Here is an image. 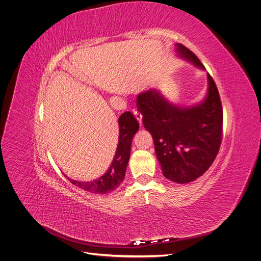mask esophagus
I'll return each mask as SVG.
<instances>
[{
    "label": "esophagus",
    "instance_id": "obj_1",
    "mask_svg": "<svg viewBox=\"0 0 261 261\" xmlns=\"http://www.w3.org/2000/svg\"><path fill=\"white\" fill-rule=\"evenodd\" d=\"M133 114L134 116L136 117V120L138 121V123L141 125V123H143V115H141V113L138 111V110H133Z\"/></svg>",
    "mask_w": 261,
    "mask_h": 261
}]
</instances>
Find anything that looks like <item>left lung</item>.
Segmentation results:
<instances>
[{
	"label": "left lung",
	"mask_w": 261,
	"mask_h": 261,
	"mask_svg": "<svg viewBox=\"0 0 261 261\" xmlns=\"http://www.w3.org/2000/svg\"><path fill=\"white\" fill-rule=\"evenodd\" d=\"M175 46L178 57L205 70L192 51L181 43ZM207 82L204 99L191 106L174 104L154 88L138 93L136 99L145 129L153 137L163 176L179 184L201 177L220 150L223 109L217 85L208 73Z\"/></svg>",
	"instance_id": "obj_1"
}]
</instances>
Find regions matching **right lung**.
<instances>
[{
  "instance_id": "obj_1",
  "label": "right lung",
  "mask_w": 261,
  "mask_h": 261,
  "mask_svg": "<svg viewBox=\"0 0 261 261\" xmlns=\"http://www.w3.org/2000/svg\"><path fill=\"white\" fill-rule=\"evenodd\" d=\"M117 123L118 131H120L118 132L117 148L107 172L100 178L87 182L73 180L67 177L70 183L84 189L86 192L98 195L111 193L121 185L125 178L128 161L130 159L132 139L135 133L138 131L139 124L130 111H126L118 117Z\"/></svg>"
}]
</instances>
